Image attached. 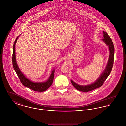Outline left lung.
<instances>
[{
	"label": "left lung",
	"instance_id": "8db88e82",
	"mask_svg": "<svg viewBox=\"0 0 126 126\" xmlns=\"http://www.w3.org/2000/svg\"><path fill=\"white\" fill-rule=\"evenodd\" d=\"M103 32L104 33V38L102 40L105 44L108 46L109 50V56L106 66L104 69V71L100 75L97 79L95 82H93V83L90 84L85 86L80 85L73 81L72 80H71V84H72L73 86L79 91L82 92H88L101 87L104 84L107 78L109 75L112 70L114 62V47L112 40L110 38L108 34L104 31Z\"/></svg>",
	"mask_w": 126,
	"mask_h": 126
}]
</instances>
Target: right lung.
Segmentation results:
<instances>
[{"label": "right lung", "instance_id": "1", "mask_svg": "<svg viewBox=\"0 0 126 126\" xmlns=\"http://www.w3.org/2000/svg\"><path fill=\"white\" fill-rule=\"evenodd\" d=\"M17 37L16 38L14 44L13 45V57H12V63H13V66L14 68V70L16 72V73L19 77L21 82L22 84L28 88H29L34 91H38V92H43L47 90L48 88L52 85L53 80H54V73H55V70L54 69L52 73L48 79L45 82H36L32 81L28 79L27 77L22 73L21 71L20 68H19L18 65L17 63L16 60V43L17 40L19 37Z\"/></svg>", "mask_w": 126, "mask_h": 126}]
</instances>
